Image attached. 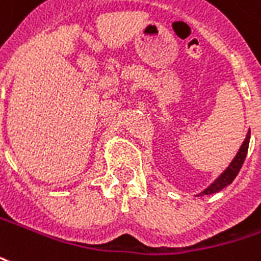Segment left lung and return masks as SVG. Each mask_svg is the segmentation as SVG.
Returning <instances> with one entry per match:
<instances>
[{"label": "left lung", "mask_w": 261, "mask_h": 261, "mask_svg": "<svg viewBox=\"0 0 261 261\" xmlns=\"http://www.w3.org/2000/svg\"><path fill=\"white\" fill-rule=\"evenodd\" d=\"M249 140H250V131L248 133V136L245 138L244 144L241 146V149L238 150L237 156L233 158V160L231 162V165L227 167V170L224 171L223 174L220 175L219 178L214 181L213 184L210 185L209 188H206L203 191L204 195H212L216 194V192H220V191L225 188L227 185H229L233 181V178L238 175L239 170L242 167L245 162V158H246V153H248V148H249Z\"/></svg>", "instance_id": "left-lung-1"}]
</instances>
